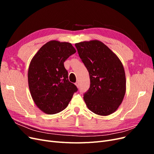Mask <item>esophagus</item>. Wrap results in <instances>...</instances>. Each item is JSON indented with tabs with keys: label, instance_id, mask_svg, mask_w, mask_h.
<instances>
[{
	"label": "esophagus",
	"instance_id": "obj_1",
	"mask_svg": "<svg viewBox=\"0 0 154 154\" xmlns=\"http://www.w3.org/2000/svg\"><path fill=\"white\" fill-rule=\"evenodd\" d=\"M75 85H76V86L77 87H79V86H80V83H79L78 82H76L75 83Z\"/></svg>",
	"mask_w": 154,
	"mask_h": 154
}]
</instances>
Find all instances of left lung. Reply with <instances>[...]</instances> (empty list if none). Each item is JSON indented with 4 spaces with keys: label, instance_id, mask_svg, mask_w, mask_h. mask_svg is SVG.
Instances as JSON below:
<instances>
[{
    "label": "left lung",
    "instance_id": "1",
    "mask_svg": "<svg viewBox=\"0 0 154 154\" xmlns=\"http://www.w3.org/2000/svg\"><path fill=\"white\" fill-rule=\"evenodd\" d=\"M75 46L89 73L90 88L83 96L87 108L100 116L114 113L122 104L126 92L122 62L100 40L81 42Z\"/></svg>",
    "mask_w": 154,
    "mask_h": 154
}]
</instances>
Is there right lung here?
<instances>
[{"instance_id":"1","label":"right lung","mask_w":154,"mask_h":154,"mask_svg":"<svg viewBox=\"0 0 154 154\" xmlns=\"http://www.w3.org/2000/svg\"><path fill=\"white\" fill-rule=\"evenodd\" d=\"M76 52L71 43L51 40L32 57L27 74L29 88L35 105L45 114H54L64 110L78 91L69 81L63 64Z\"/></svg>"}]
</instances>
